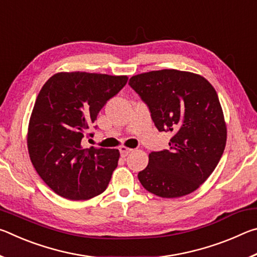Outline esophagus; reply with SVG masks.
Wrapping results in <instances>:
<instances>
[{"instance_id":"obj_1","label":"esophagus","mask_w":257,"mask_h":257,"mask_svg":"<svg viewBox=\"0 0 257 257\" xmlns=\"http://www.w3.org/2000/svg\"><path fill=\"white\" fill-rule=\"evenodd\" d=\"M119 150H120L121 156H123V158H124V156H127L128 154L132 153V152L134 151L133 149H129V147H125V146H121Z\"/></svg>"}]
</instances>
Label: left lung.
I'll use <instances>...</instances> for the list:
<instances>
[{"label": "left lung", "instance_id": "obj_1", "mask_svg": "<svg viewBox=\"0 0 257 257\" xmlns=\"http://www.w3.org/2000/svg\"><path fill=\"white\" fill-rule=\"evenodd\" d=\"M129 85L150 107L170 150L152 152L138 173L146 190L163 198L186 196L214 171L227 143V124L214 87L197 73L163 69L133 76Z\"/></svg>", "mask_w": 257, "mask_h": 257}]
</instances>
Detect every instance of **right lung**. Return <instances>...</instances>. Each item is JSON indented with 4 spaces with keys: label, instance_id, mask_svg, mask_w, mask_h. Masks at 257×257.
Returning a JSON list of instances; mask_svg holds the SVG:
<instances>
[{
    "label": "right lung",
    "instance_id": "1",
    "mask_svg": "<svg viewBox=\"0 0 257 257\" xmlns=\"http://www.w3.org/2000/svg\"><path fill=\"white\" fill-rule=\"evenodd\" d=\"M127 81V76L58 72L42 87L29 119L27 147L35 170L59 196L86 201L106 189L119 150L87 149L81 142L104 104Z\"/></svg>",
    "mask_w": 257,
    "mask_h": 257
}]
</instances>
